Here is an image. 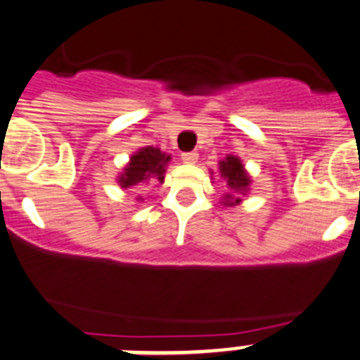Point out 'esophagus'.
Segmentation results:
<instances>
[{"label": "esophagus", "instance_id": "obj_1", "mask_svg": "<svg viewBox=\"0 0 360 360\" xmlns=\"http://www.w3.org/2000/svg\"><path fill=\"white\" fill-rule=\"evenodd\" d=\"M180 158H182L186 164H195V162L198 160V153H196V151H186V153H182V155H180Z\"/></svg>", "mask_w": 360, "mask_h": 360}]
</instances>
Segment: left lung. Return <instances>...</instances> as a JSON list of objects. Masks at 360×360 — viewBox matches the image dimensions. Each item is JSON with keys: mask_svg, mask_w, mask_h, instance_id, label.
I'll return each instance as SVG.
<instances>
[{"mask_svg": "<svg viewBox=\"0 0 360 360\" xmlns=\"http://www.w3.org/2000/svg\"><path fill=\"white\" fill-rule=\"evenodd\" d=\"M219 174L227 180V186L231 187V193L225 195L224 205H236L241 202L240 195H245L250 186V178L245 171L243 164L238 157L229 155L219 162Z\"/></svg>", "mask_w": 360, "mask_h": 360, "instance_id": "obj_1", "label": "left lung"}]
</instances>
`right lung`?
<instances>
[{"label": "right lung", "mask_w": 360, "mask_h": 360, "mask_svg": "<svg viewBox=\"0 0 360 360\" xmlns=\"http://www.w3.org/2000/svg\"><path fill=\"white\" fill-rule=\"evenodd\" d=\"M171 160L169 155L162 153L158 148H142L131 155L128 165L124 167L122 173L119 174V186L122 189H128V187L139 186V184H144L151 178L158 180V182H164V173L165 165Z\"/></svg>", "instance_id": "obj_1"}]
</instances>
